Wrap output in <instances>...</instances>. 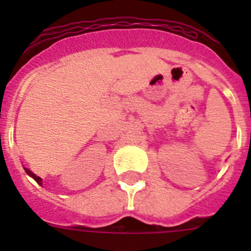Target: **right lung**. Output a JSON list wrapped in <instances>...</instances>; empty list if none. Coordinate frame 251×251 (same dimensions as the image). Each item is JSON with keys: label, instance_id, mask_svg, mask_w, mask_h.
<instances>
[{"label": "right lung", "instance_id": "obj_1", "mask_svg": "<svg viewBox=\"0 0 251 251\" xmlns=\"http://www.w3.org/2000/svg\"><path fill=\"white\" fill-rule=\"evenodd\" d=\"M25 171H26V174H27L28 176H31V177H32V178H34L35 181H36V182L39 183V185H41V186H43V179L40 178L39 176H36V175H35L34 172H31V171H30V170H27V168H25Z\"/></svg>", "mask_w": 251, "mask_h": 251}]
</instances>
